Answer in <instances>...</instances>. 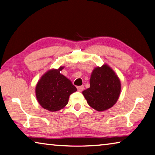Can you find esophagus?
Segmentation results:
<instances>
[{"label": "esophagus", "mask_w": 155, "mask_h": 155, "mask_svg": "<svg viewBox=\"0 0 155 155\" xmlns=\"http://www.w3.org/2000/svg\"><path fill=\"white\" fill-rule=\"evenodd\" d=\"M83 89H84L83 85L78 86V87H77V90H78V91H82L83 90Z\"/></svg>", "instance_id": "obj_1"}]
</instances>
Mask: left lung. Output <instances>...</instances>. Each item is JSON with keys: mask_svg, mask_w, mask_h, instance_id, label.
<instances>
[{"mask_svg": "<svg viewBox=\"0 0 155 155\" xmlns=\"http://www.w3.org/2000/svg\"><path fill=\"white\" fill-rule=\"evenodd\" d=\"M90 87L83 91V95L91 107L98 111L111 108L117 103L121 92V82L114 70L107 64L93 70Z\"/></svg>", "mask_w": 155, "mask_h": 155, "instance_id": "obj_1", "label": "left lung"}]
</instances>
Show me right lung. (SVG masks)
Segmentation results:
<instances>
[{
	"instance_id": "add662e5",
	"label": "right lung",
	"mask_w": 155,
	"mask_h": 155,
	"mask_svg": "<svg viewBox=\"0 0 155 155\" xmlns=\"http://www.w3.org/2000/svg\"><path fill=\"white\" fill-rule=\"evenodd\" d=\"M64 66L51 69L37 83L35 96L38 103L49 111H58L66 106L70 95L77 91L71 81L61 74Z\"/></svg>"
}]
</instances>
